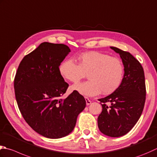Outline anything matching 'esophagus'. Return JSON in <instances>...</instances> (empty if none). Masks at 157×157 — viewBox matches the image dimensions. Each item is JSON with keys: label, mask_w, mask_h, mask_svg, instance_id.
Masks as SVG:
<instances>
[{"label": "esophagus", "mask_w": 157, "mask_h": 157, "mask_svg": "<svg viewBox=\"0 0 157 157\" xmlns=\"http://www.w3.org/2000/svg\"><path fill=\"white\" fill-rule=\"evenodd\" d=\"M85 100H86V105H89L91 103V101L88 99L87 97H85Z\"/></svg>", "instance_id": "1"}]
</instances>
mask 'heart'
Returning a JSON list of instances; mask_svg holds the SVG:
<instances>
[{
  "instance_id": "heart-1",
  "label": "heart",
  "mask_w": 157,
  "mask_h": 157,
  "mask_svg": "<svg viewBox=\"0 0 157 157\" xmlns=\"http://www.w3.org/2000/svg\"><path fill=\"white\" fill-rule=\"evenodd\" d=\"M79 64L67 59L60 64L59 72L64 79L78 83L88 73V80L73 85L71 90L84 96L109 94L115 92L124 78L123 63L118 58L97 51L84 52L79 56Z\"/></svg>"
}]
</instances>
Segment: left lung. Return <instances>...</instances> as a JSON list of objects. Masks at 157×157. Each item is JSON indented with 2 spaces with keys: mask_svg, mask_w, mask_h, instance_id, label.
Returning a JSON list of instances; mask_svg holds the SVG:
<instances>
[{
  "mask_svg": "<svg viewBox=\"0 0 157 157\" xmlns=\"http://www.w3.org/2000/svg\"><path fill=\"white\" fill-rule=\"evenodd\" d=\"M110 48L121 58L124 78L115 92L99 99L103 109L97 122L101 133L118 137L128 133L142 115L146 100L145 77L142 66L129 52Z\"/></svg>",
  "mask_w": 157,
  "mask_h": 157,
  "instance_id": "left-lung-1",
  "label": "left lung"
}]
</instances>
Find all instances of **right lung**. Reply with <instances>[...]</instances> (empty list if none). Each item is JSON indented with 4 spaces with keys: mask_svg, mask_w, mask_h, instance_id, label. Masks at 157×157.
<instances>
[{
    "mask_svg": "<svg viewBox=\"0 0 157 157\" xmlns=\"http://www.w3.org/2000/svg\"><path fill=\"white\" fill-rule=\"evenodd\" d=\"M71 52L64 44L44 42L24 57L14 79L15 99L29 125L42 136L58 139L74 128L86 100L73 91L65 99L69 84L59 66Z\"/></svg>",
    "mask_w": 157,
    "mask_h": 157,
    "instance_id": "right-lung-1",
    "label": "right lung"
}]
</instances>
